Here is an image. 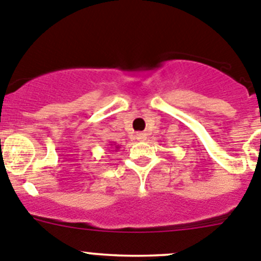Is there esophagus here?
Instances as JSON below:
<instances>
[{"label": "esophagus", "instance_id": "34e87169", "mask_svg": "<svg viewBox=\"0 0 261 261\" xmlns=\"http://www.w3.org/2000/svg\"><path fill=\"white\" fill-rule=\"evenodd\" d=\"M145 138H146L145 133H138V134H136V139H138V140H145Z\"/></svg>", "mask_w": 261, "mask_h": 261}]
</instances>
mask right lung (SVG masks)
<instances>
[{"instance_id":"add662e5","label":"right lung","mask_w":261,"mask_h":261,"mask_svg":"<svg viewBox=\"0 0 261 261\" xmlns=\"http://www.w3.org/2000/svg\"><path fill=\"white\" fill-rule=\"evenodd\" d=\"M111 145H112V144H111ZM120 148V145H115V149H118Z\"/></svg>"}]
</instances>
